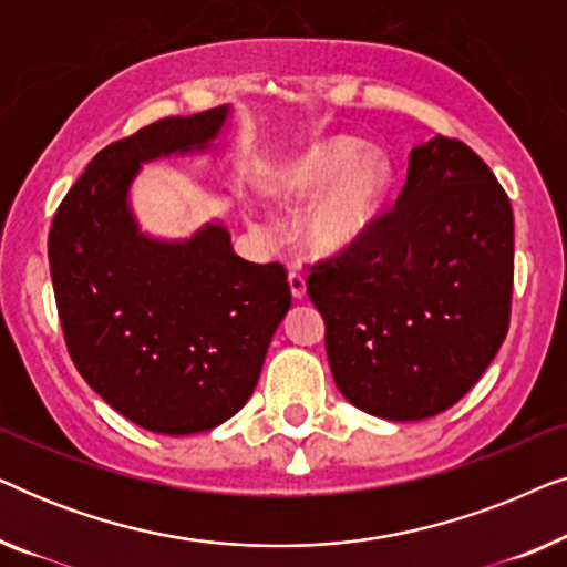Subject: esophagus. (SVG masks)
<instances>
[{
  "mask_svg": "<svg viewBox=\"0 0 567 567\" xmlns=\"http://www.w3.org/2000/svg\"><path fill=\"white\" fill-rule=\"evenodd\" d=\"M289 286H291L293 299H305V293H307V278H305V274H299L297 268L289 270Z\"/></svg>",
  "mask_w": 567,
  "mask_h": 567,
  "instance_id": "obj_1",
  "label": "esophagus"
}]
</instances>
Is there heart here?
<instances>
[{"mask_svg":"<svg viewBox=\"0 0 567 567\" xmlns=\"http://www.w3.org/2000/svg\"><path fill=\"white\" fill-rule=\"evenodd\" d=\"M361 150L359 138L328 136L270 169V196L305 200L318 193L301 219V237L315 252L348 250L377 219L392 167L382 152Z\"/></svg>","mask_w":567,"mask_h":567,"instance_id":"heart-1","label":"heart"}]
</instances>
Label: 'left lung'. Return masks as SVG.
I'll return each instance as SVG.
<instances>
[{
	"label": "left lung",
	"mask_w": 567,
	"mask_h": 567,
	"mask_svg": "<svg viewBox=\"0 0 567 567\" xmlns=\"http://www.w3.org/2000/svg\"><path fill=\"white\" fill-rule=\"evenodd\" d=\"M332 379L386 421H423L467 394L508 332L514 212L460 138L410 152L405 188L359 243L317 260Z\"/></svg>",
	"instance_id": "left-lung-1"
}]
</instances>
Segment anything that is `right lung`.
I'll list each match as a JSON object with an SVG mask.
<instances>
[{
    "label": "right lung",
    "instance_id": "add662e5",
    "mask_svg": "<svg viewBox=\"0 0 567 567\" xmlns=\"http://www.w3.org/2000/svg\"><path fill=\"white\" fill-rule=\"evenodd\" d=\"M229 107L162 118L97 152L49 231L51 281L74 367L123 417L167 436L212 431L250 400L291 307L281 262L231 250L221 224L185 243L138 231L142 162L204 152Z\"/></svg>",
    "mask_w": 567,
    "mask_h": 567
}]
</instances>
